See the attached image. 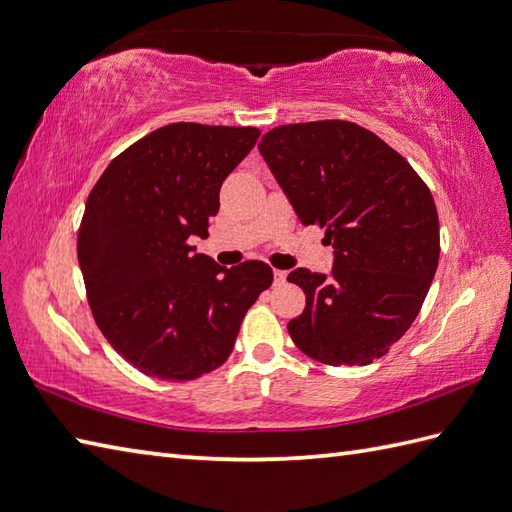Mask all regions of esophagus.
<instances>
[{
    "instance_id": "34e87169",
    "label": "esophagus",
    "mask_w": 512,
    "mask_h": 512,
    "mask_svg": "<svg viewBox=\"0 0 512 512\" xmlns=\"http://www.w3.org/2000/svg\"><path fill=\"white\" fill-rule=\"evenodd\" d=\"M272 277H275V285H283L285 277H288V275H285L283 270H275V272H272Z\"/></svg>"
}]
</instances>
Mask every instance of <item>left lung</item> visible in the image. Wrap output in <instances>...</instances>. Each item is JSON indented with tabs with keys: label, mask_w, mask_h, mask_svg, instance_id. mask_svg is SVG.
<instances>
[{
	"label": "left lung",
	"mask_w": 512,
	"mask_h": 512,
	"mask_svg": "<svg viewBox=\"0 0 512 512\" xmlns=\"http://www.w3.org/2000/svg\"><path fill=\"white\" fill-rule=\"evenodd\" d=\"M259 152L303 224L325 229L334 270L296 268L305 310L288 323L329 366L382 358L417 318L441 253L438 213L412 165L371 130L323 120L272 128Z\"/></svg>",
	"instance_id": "8db88e82"
}]
</instances>
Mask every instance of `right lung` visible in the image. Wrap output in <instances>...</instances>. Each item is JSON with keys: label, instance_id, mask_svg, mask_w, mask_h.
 Masks as SVG:
<instances>
[{"label": "right lung", "instance_id": "1", "mask_svg": "<svg viewBox=\"0 0 512 512\" xmlns=\"http://www.w3.org/2000/svg\"><path fill=\"white\" fill-rule=\"evenodd\" d=\"M257 137L253 126L168 124L117 154L91 189L78 229L87 299L111 347L148 377L216 371L270 288L264 261L224 268L189 244L209 235L224 178Z\"/></svg>", "mask_w": 512, "mask_h": 512}]
</instances>
